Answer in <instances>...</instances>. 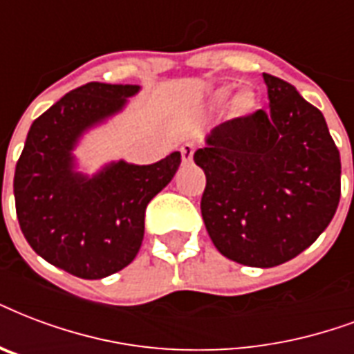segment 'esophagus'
Segmentation results:
<instances>
[{
  "instance_id": "1",
  "label": "esophagus",
  "mask_w": 354,
  "mask_h": 354,
  "mask_svg": "<svg viewBox=\"0 0 354 354\" xmlns=\"http://www.w3.org/2000/svg\"><path fill=\"white\" fill-rule=\"evenodd\" d=\"M196 150L195 142H183L182 148H180V153H182L183 163H189V161H193V153Z\"/></svg>"
}]
</instances>
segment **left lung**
I'll list each match as a JSON object with an SVG mask.
<instances>
[{
	"instance_id": "left-lung-1",
	"label": "left lung",
	"mask_w": 354,
	"mask_h": 354,
	"mask_svg": "<svg viewBox=\"0 0 354 354\" xmlns=\"http://www.w3.org/2000/svg\"><path fill=\"white\" fill-rule=\"evenodd\" d=\"M269 109L219 124L193 156L206 174L201 212L221 254L250 267L295 258L338 209L342 161L323 113L263 74Z\"/></svg>"
}]
</instances>
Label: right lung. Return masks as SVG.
<instances>
[{
	"label": "right lung",
	"mask_w": 354,
	"mask_h": 354,
	"mask_svg": "<svg viewBox=\"0 0 354 354\" xmlns=\"http://www.w3.org/2000/svg\"><path fill=\"white\" fill-rule=\"evenodd\" d=\"M137 85L87 83L64 94L27 133L16 163L15 201L21 234L51 266L96 280L129 266L141 249L148 202L171 182L182 156L153 165L113 163L94 178L72 171L77 137L120 111Z\"/></svg>",
	"instance_id": "obj_1"
}]
</instances>
